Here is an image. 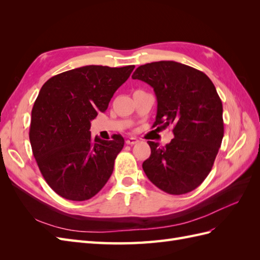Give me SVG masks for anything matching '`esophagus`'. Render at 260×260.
<instances>
[{"label": "esophagus", "instance_id": "34e87169", "mask_svg": "<svg viewBox=\"0 0 260 260\" xmlns=\"http://www.w3.org/2000/svg\"><path fill=\"white\" fill-rule=\"evenodd\" d=\"M139 142V140L136 139V138H129L127 139V141H125V143L129 144V145H133V144H137Z\"/></svg>", "mask_w": 260, "mask_h": 260}]
</instances>
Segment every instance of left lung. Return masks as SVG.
Listing matches in <instances>:
<instances>
[{"mask_svg": "<svg viewBox=\"0 0 260 260\" xmlns=\"http://www.w3.org/2000/svg\"><path fill=\"white\" fill-rule=\"evenodd\" d=\"M132 78L154 89V127L174 125L175 138L166 146L147 142L151 156L142 165L145 175L168 194L195 190L210 172L223 138L222 103L214 83L203 72L172 60L140 66Z\"/></svg>", "mask_w": 260, "mask_h": 260, "instance_id": "obj_1", "label": "left lung"}]
</instances>
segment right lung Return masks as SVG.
I'll use <instances>...</instances> for the list:
<instances>
[{
	"label": "right lung",
	"instance_id": "obj_1",
	"mask_svg": "<svg viewBox=\"0 0 260 260\" xmlns=\"http://www.w3.org/2000/svg\"><path fill=\"white\" fill-rule=\"evenodd\" d=\"M135 66H84L46 81L31 112L29 139L38 167L52 190L70 201L98 194L114 170L124 140L91 138V120L104 113Z\"/></svg>",
	"mask_w": 260,
	"mask_h": 260
}]
</instances>
